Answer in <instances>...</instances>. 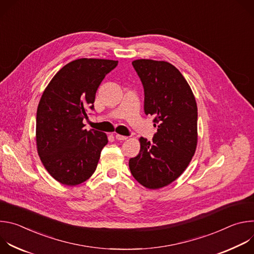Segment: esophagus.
<instances>
[{
  "label": "esophagus",
  "instance_id": "obj_1",
  "mask_svg": "<svg viewBox=\"0 0 254 254\" xmlns=\"http://www.w3.org/2000/svg\"><path fill=\"white\" fill-rule=\"evenodd\" d=\"M116 138L118 140H126L127 138V136L126 135H122V134H116Z\"/></svg>",
  "mask_w": 254,
  "mask_h": 254
}]
</instances>
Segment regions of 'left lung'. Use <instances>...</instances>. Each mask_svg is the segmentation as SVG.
Listing matches in <instances>:
<instances>
[{"mask_svg":"<svg viewBox=\"0 0 254 254\" xmlns=\"http://www.w3.org/2000/svg\"><path fill=\"white\" fill-rule=\"evenodd\" d=\"M132 66L143 86L144 114L153 116L158 130L151 141L139 138V153L128 166L139 184L159 189L182 175L195 154L197 103L190 85L171 63L138 59Z\"/></svg>","mask_w":254,"mask_h":254,"instance_id":"8db88e82","label":"left lung"}]
</instances>
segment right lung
<instances>
[{
	"mask_svg": "<svg viewBox=\"0 0 254 254\" xmlns=\"http://www.w3.org/2000/svg\"><path fill=\"white\" fill-rule=\"evenodd\" d=\"M118 61L81 58L63 66L45 88L36 117V142L42 164L59 183L75 186L94 173L107 143L105 133L84 129L96 90Z\"/></svg>",
	"mask_w": 254,
	"mask_h": 254,
	"instance_id": "right-lung-1",
	"label": "right lung"
}]
</instances>
